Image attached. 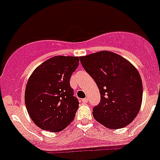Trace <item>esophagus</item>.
<instances>
[{
  "label": "esophagus",
  "mask_w": 160,
  "mask_h": 160,
  "mask_svg": "<svg viewBox=\"0 0 160 160\" xmlns=\"http://www.w3.org/2000/svg\"><path fill=\"white\" fill-rule=\"evenodd\" d=\"M82 103H87L88 102V99L87 98H84L82 100Z\"/></svg>",
  "instance_id": "1"
}]
</instances>
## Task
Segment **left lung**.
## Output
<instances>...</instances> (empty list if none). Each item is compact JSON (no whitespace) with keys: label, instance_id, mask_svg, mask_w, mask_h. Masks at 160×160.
<instances>
[{"label":"left lung","instance_id":"left-lung-1","mask_svg":"<svg viewBox=\"0 0 160 160\" xmlns=\"http://www.w3.org/2000/svg\"><path fill=\"white\" fill-rule=\"evenodd\" d=\"M80 61L100 90V102L92 109L94 118L112 130L132 122L141 108L143 96L142 81L136 68L109 51L80 56Z\"/></svg>","mask_w":160,"mask_h":160}]
</instances>
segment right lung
Returning a JSON list of instances; mask_svg holds the SVG:
<instances>
[{
  "label": "right lung",
  "instance_id": "1",
  "mask_svg": "<svg viewBox=\"0 0 160 160\" xmlns=\"http://www.w3.org/2000/svg\"><path fill=\"white\" fill-rule=\"evenodd\" d=\"M79 57L56 56L36 68L27 82L25 104L39 128L60 132L74 120L79 102L70 86Z\"/></svg>",
  "mask_w": 160,
  "mask_h": 160
}]
</instances>
